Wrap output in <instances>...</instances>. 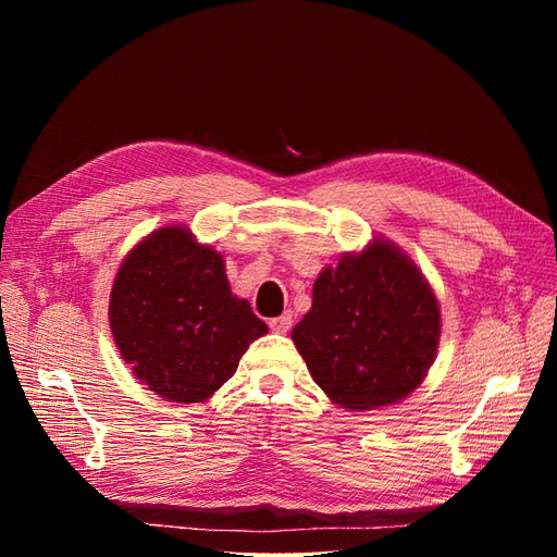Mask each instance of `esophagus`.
<instances>
[{"label":"esophagus","instance_id":"obj_1","mask_svg":"<svg viewBox=\"0 0 557 557\" xmlns=\"http://www.w3.org/2000/svg\"><path fill=\"white\" fill-rule=\"evenodd\" d=\"M269 327H272L274 332H288L290 327H293V315L290 313H283V315H278V318H272L269 320Z\"/></svg>","mask_w":557,"mask_h":557}]
</instances>
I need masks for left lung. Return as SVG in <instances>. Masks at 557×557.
<instances>
[{
	"mask_svg": "<svg viewBox=\"0 0 557 557\" xmlns=\"http://www.w3.org/2000/svg\"><path fill=\"white\" fill-rule=\"evenodd\" d=\"M440 334L442 313L428 278L393 242L374 239L320 272L293 342L334 404L369 411L423 383Z\"/></svg>",
	"mask_w": 557,
	"mask_h": 557,
	"instance_id": "obj_1",
	"label": "left lung"
}]
</instances>
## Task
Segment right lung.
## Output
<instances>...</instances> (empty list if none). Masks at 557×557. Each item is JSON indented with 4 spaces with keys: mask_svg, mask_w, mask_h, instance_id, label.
<instances>
[{
    "mask_svg": "<svg viewBox=\"0 0 557 557\" xmlns=\"http://www.w3.org/2000/svg\"><path fill=\"white\" fill-rule=\"evenodd\" d=\"M109 323L121 358L156 395L209 399L267 325L232 295L225 260L181 225L160 227L117 269Z\"/></svg>",
    "mask_w": 557,
    "mask_h": 557,
    "instance_id": "1",
    "label": "right lung"
}]
</instances>
